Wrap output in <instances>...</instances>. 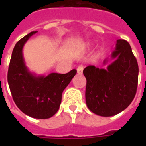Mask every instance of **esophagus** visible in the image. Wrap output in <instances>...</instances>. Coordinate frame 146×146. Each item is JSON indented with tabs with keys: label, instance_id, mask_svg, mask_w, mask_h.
Segmentation results:
<instances>
[{
	"label": "esophagus",
	"instance_id": "obj_1",
	"mask_svg": "<svg viewBox=\"0 0 146 146\" xmlns=\"http://www.w3.org/2000/svg\"><path fill=\"white\" fill-rule=\"evenodd\" d=\"M83 70H84V66H79L77 67V69H76V70H77V73L78 74H81V73H83Z\"/></svg>",
	"mask_w": 146,
	"mask_h": 146
}]
</instances>
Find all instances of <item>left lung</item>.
I'll use <instances>...</instances> for the list:
<instances>
[{"mask_svg": "<svg viewBox=\"0 0 146 146\" xmlns=\"http://www.w3.org/2000/svg\"><path fill=\"white\" fill-rule=\"evenodd\" d=\"M110 58L109 65L108 58L103 61L106 68L88 66L83 71L87 80V106L101 116L123 111L133 101L138 87V62L128 42L117 40Z\"/></svg>", "mask_w": 146, "mask_h": 146, "instance_id": "obj_1", "label": "left lung"}]
</instances>
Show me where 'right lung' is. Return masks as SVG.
<instances>
[{
    "mask_svg": "<svg viewBox=\"0 0 146 146\" xmlns=\"http://www.w3.org/2000/svg\"><path fill=\"white\" fill-rule=\"evenodd\" d=\"M35 33L31 32L16 43L8 67V82L15 103L23 113L36 119H48L58 112L62 92L76 70L48 76L31 73L25 63L23 48Z\"/></svg>",
    "mask_w": 146,
    "mask_h": 146,
    "instance_id": "add662e5",
    "label": "right lung"
}]
</instances>
